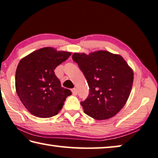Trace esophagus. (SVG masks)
Returning <instances> with one entry per match:
<instances>
[{"mask_svg":"<svg viewBox=\"0 0 158 158\" xmlns=\"http://www.w3.org/2000/svg\"><path fill=\"white\" fill-rule=\"evenodd\" d=\"M72 94L73 95H74V96H76V95H77V89H72Z\"/></svg>","mask_w":158,"mask_h":158,"instance_id":"1","label":"esophagus"}]
</instances>
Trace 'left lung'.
<instances>
[{"instance_id": "obj_1", "label": "left lung", "mask_w": 158, "mask_h": 158, "mask_svg": "<svg viewBox=\"0 0 158 158\" xmlns=\"http://www.w3.org/2000/svg\"><path fill=\"white\" fill-rule=\"evenodd\" d=\"M76 62L89 87V94L81 105L92 118H111L120 111L129 98L134 72L123 57L106 51L86 55L75 52Z\"/></svg>"}]
</instances>
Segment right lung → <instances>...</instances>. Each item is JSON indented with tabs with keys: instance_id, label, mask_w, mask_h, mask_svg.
Returning a JSON list of instances; mask_svg holds the SVG:
<instances>
[{
	"instance_id": "add662e5",
	"label": "right lung",
	"mask_w": 158,
	"mask_h": 158,
	"mask_svg": "<svg viewBox=\"0 0 158 158\" xmlns=\"http://www.w3.org/2000/svg\"><path fill=\"white\" fill-rule=\"evenodd\" d=\"M51 47L35 51L19 61L15 74L17 94L30 113L47 118L62 108L69 89L61 86L55 74L56 67L71 56Z\"/></svg>"
}]
</instances>
